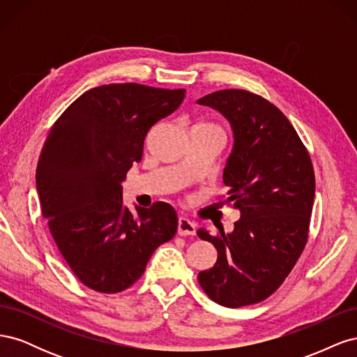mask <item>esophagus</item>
<instances>
[{
	"label": "esophagus",
	"mask_w": 357,
	"mask_h": 357,
	"mask_svg": "<svg viewBox=\"0 0 357 357\" xmlns=\"http://www.w3.org/2000/svg\"><path fill=\"white\" fill-rule=\"evenodd\" d=\"M177 234L181 236H188V235H195V223H192L186 218H180L178 219V226H177Z\"/></svg>",
	"instance_id": "34e87169"
}]
</instances>
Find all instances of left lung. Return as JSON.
<instances>
[{"instance_id":"obj_1","label":"left lung","mask_w":357,"mask_h":357,"mask_svg":"<svg viewBox=\"0 0 357 357\" xmlns=\"http://www.w3.org/2000/svg\"><path fill=\"white\" fill-rule=\"evenodd\" d=\"M198 104L219 110L232 125L235 144L223 172L229 190L222 204L241 211L232 234L198 231L218 248V262L198 282L223 307L257 304L283 284L304 252L314 168L296 129L264 96L223 89Z\"/></svg>"}]
</instances>
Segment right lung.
Returning <instances> with one entry per match:
<instances>
[{
	"label": "right lung",
	"instance_id": "add662e5",
	"mask_svg": "<svg viewBox=\"0 0 357 357\" xmlns=\"http://www.w3.org/2000/svg\"><path fill=\"white\" fill-rule=\"evenodd\" d=\"M186 89L112 83L89 89L50 128L36 181L52 238L80 282L119 294L177 232L167 202L123 207L126 172L143 158L147 132L183 102Z\"/></svg>",
	"mask_w": 357,
	"mask_h": 357
}]
</instances>
